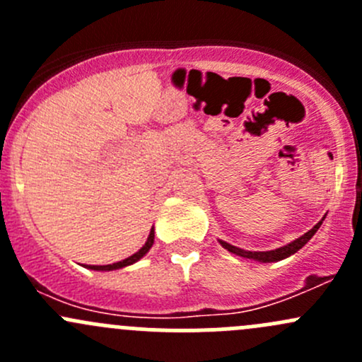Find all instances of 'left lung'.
<instances>
[{
	"label": "left lung",
	"instance_id": "left-lung-1",
	"mask_svg": "<svg viewBox=\"0 0 362 362\" xmlns=\"http://www.w3.org/2000/svg\"><path fill=\"white\" fill-rule=\"evenodd\" d=\"M320 224H322V221L317 222V224L313 226V228L310 229L308 233H305V235H303L301 238L294 240L293 243H289V245H286V247H280V249H276V250H269V252H250V250L236 249V247L229 245V243H226V242H221V245L224 247V249H228L229 252H233V254L242 255V257H247V259H255V261H261V262L280 261V259L289 257V255H293L294 252H298L299 249H301V247H305V243L308 242V240L312 238L313 235H315L317 229L320 228Z\"/></svg>",
	"mask_w": 362,
	"mask_h": 362
}]
</instances>
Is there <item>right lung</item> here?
<instances>
[{
  "label": "right lung",
  "instance_id": "add662e5",
  "mask_svg": "<svg viewBox=\"0 0 362 362\" xmlns=\"http://www.w3.org/2000/svg\"><path fill=\"white\" fill-rule=\"evenodd\" d=\"M152 243H154V228H152L151 235H148L147 243H145V245L141 247V249L138 250L136 254L131 255V257L124 259V261H119V262H113V264H107V266H89V268H90V269H101V272H110V269H119V268H124V266H129V264H133V262H136L138 259L144 257V255L147 254L148 250H151Z\"/></svg>",
  "mask_w": 362,
  "mask_h": 362
}]
</instances>
